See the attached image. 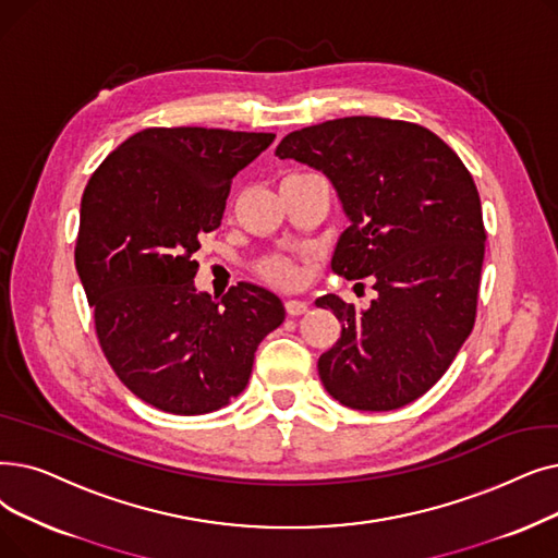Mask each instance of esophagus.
I'll use <instances>...</instances> for the list:
<instances>
[{"mask_svg": "<svg viewBox=\"0 0 558 558\" xmlns=\"http://www.w3.org/2000/svg\"><path fill=\"white\" fill-rule=\"evenodd\" d=\"M284 310L289 317H299V314L307 312V303L299 301V299H289V301H284Z\"/></svg>", "mask_w": 558, "mask_h": 558, "instance_id": "esophagus-1", "label": "esophagus"}]
</instances>
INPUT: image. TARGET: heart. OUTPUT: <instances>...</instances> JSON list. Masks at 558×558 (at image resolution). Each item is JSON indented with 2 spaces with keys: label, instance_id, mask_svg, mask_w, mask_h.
Segmentation results:
<instances>
[{
  "label": "heart",
  "instance_id": "b5f03b06",
  "mask_svg": "<svg viewBox=\"0 0 558 558\" xmlns=\"http://www.w3.org/2000/svg\"><path fill=\"white\" fill-rule=\"evenodd\" d=\"M259 271L264 278H269L278 284H292L296 278H299V271H296V264L292 259L287 257H269L264 259Z\"/></svg>",
  "mask_w": 558,
  "mask_h": 558
}]
</instances>
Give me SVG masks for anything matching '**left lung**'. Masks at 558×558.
<instances>
[{
	"mask_svg": "<svg viewBox=\"0 0 558 558\" xmlns=\"http://www.w3.org/2000/svg\"><path fill=\"white\" fill-rule=\"evenodd\" d=\"M276 155L330 180L349 219L332 271L372 276L376 289L365 310L317 299L342 322V337L319 357L328 395L374 413L420 399L474 326L486 230L470 171L426 128L374 116L287 134Z\"/></svg>",
	"mask_w": 558,
	"mask_h": 558,
	"instance_id": "obj_1",
	"label": "left lung"
}]
</instances>
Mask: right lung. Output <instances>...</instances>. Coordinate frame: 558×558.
I'll list each match as a JSON object with an SVG mask.
<instances>
[{
    "instance_id": "right-lung-1",
    "label": "right lung",
    "mask_w": 558,
    "mask_h": 558,
    "mask_svg": "<svg viewBox=\"0 0 558 558\" xmlns=\"http://www.w3.org/2000/svg\"><path fill=\"white\" fill-rule=\"evenodd\" d=\"M276 134L148 128L84 189L75 266L116 376L163 413L203 415L244 390L282 301L239 282L221 301L193 278L201 236L221 226L232 178Z\"/></svg>"
}]
</instances>
